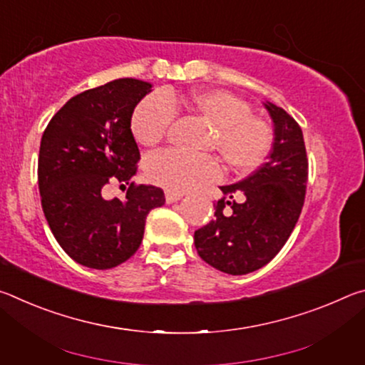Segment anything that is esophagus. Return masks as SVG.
Returning <instances> with one entry per match:
<instances>
[{"label": "esophagus", "instance_id": "esophagus-1", "mask_svg": "<svg viewBox=\"0 0 365 365\" xmlns=\"http://www.w3.org/2000/svg\"><path fill=\"white\" fill-rule=\"evenodd\" d=\"M182 197H183V195L182 193H177V191H169V190L165 191V201H168L169 205H170V202L180 201Z\"/></svg>", "mask_w": 365, "mask_h": 365}]
</instances>
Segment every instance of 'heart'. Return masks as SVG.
Here are the masks:
<instances>
[{"mask_svg":"<svg viewBox=\"0 0 365 365\" xmlns=\"http://www.w3.org/2000/svg\"><path fill=\"white\" fill-rule=\"evenodd\" d=\"M185 106L217 130L214 146L228 169L238 175L256 172L274 146V130L251 106L227 90H201L178 98L174 93H151L135 108L130 120L133 138L143 146H154L168 135L175 119V108ZM146 177L169 191H188L220 177L214 158L191 156L175 150L153 153L145 160Z\"/></svg>","mask_w":365,"mask_h":365,"instance_id":"1","label":"heart"}]
</instances>
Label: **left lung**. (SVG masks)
<instances>
[{"mask_svg": "<svg viewBox=\"0 0 365 365\" xmlns=\"http://www.w3.org/2000/svg\"><path fill=\"white\" fill-rule=\"evenodd\" d=\"M264 106L275 135L267 163L245 180L220 187L224 197L214 220L195 232L202 261L230 275L250 274L279 255L304 205L309 164L301 127L285 109L269 101ZM237 194L242 202L234 200Z\"/></svg>", "mask_w": 365, "mask_h": 365, "instance_id": "1", "label": "left lung"}]
</instances>
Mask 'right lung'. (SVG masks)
<instances>
[{"label":"right lung","instance_id":"right-lung-1","mask_svg":"<svg viewBox=\"0 0 365 365\" xmlns=\"http://www.w3.org/2000/svg\"><path fill=\"white\" fill-rule=\"evenodd\" d=\"M150 91L151 83L137 78L86 90L71 98L43 132V212L61 248L85 267L113 269L132 257L143 240L146 215L165 202L160 188L132 182L140 151L130 120ZM114 181L129 185L123 202L102 196Z\"/></svg>","mask_w":365,"mask_h":365}]
</instances>
